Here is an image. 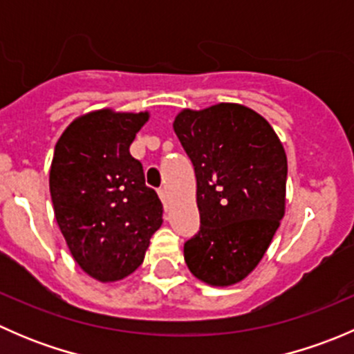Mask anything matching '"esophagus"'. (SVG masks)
<instances>
[{
	"label": "esophagus",
	"mask_w": 354,
	"mask_h": 354,
	"mask_svg": "<svg viewBox=\"0 0 354 354\" xmlns=\"http://www.w3.org/2000/svg\"><path fill=\"white\" fill-rule=\"evenodd\" d=\"M157 194H159L160 200H162L164 207H167V202H169V195H167L166 188H159V190H157Z\"/></svg>",
	"instance_id": "34e87169"
}]
</instances>
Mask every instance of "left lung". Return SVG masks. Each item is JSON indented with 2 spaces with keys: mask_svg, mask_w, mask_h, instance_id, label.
Instances as JSON below:
<instances>
[{
  "mask_svg": "<svg viewBox=\"0 0 354 354\" xmlns=\"http://www.w3.org/2000/svg\"><path fill=\"white\" fill-rule=\"evenodd\" d=\"M197 178L200 230L185 262L212 286L245 279L262 260L286 205L288 159L266 118L241 104L183 109L173 123Z\"/></svg>",
  "mask_w": 354,
  "mask_h": 354,
  "instance_id": "obj_1",
  "label": "left lung"
}]
</instances>
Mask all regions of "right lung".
I'll use <instances>...</instances> for the list:
<instances>
[{"instance_id": "right-lung-1", "label": "right lung", "mask_w": 354, "mask_h": 354, "mask_svg": "<svg viewBox=\"0 0 354 354\" xmlns=\"http://www.w3.org/2000/svg\"><path fill=\"white\" fill-rule=\"evenodd\" d=\"M149 113L94 111L56 142L49 173L55 217L75 262L102 283L130 276L162 224V203L130 154Z\"/></svg>"}]
</instances>
